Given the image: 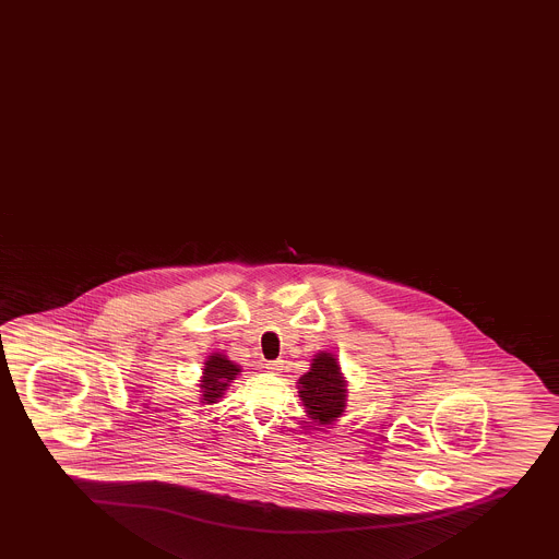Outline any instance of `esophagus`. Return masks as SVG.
<instances>
[{
  "label": "esophagus",
  "instance_id": "esophagus-1",
  "mask_svg": "<svg viewBox=\"0 0 559 559\" xmlns=\"http://www.w3.org/2000/svg\"><path fill=\"white\" fill-rule=\"evenodd\" d=\"M266 369H272V371H280L283 368V360H269L265 364Z\"/></svg>",
  "mask_w": 559,
  "mask_h": 559
}]
</instances>
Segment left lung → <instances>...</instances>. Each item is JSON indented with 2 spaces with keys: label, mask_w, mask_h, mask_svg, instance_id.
<instances>
[{
  "label": "left lung",
  "mask_w": 559,
  "mask_h": 559,
  "mask_svg": "<svg viewBox=\"0 0 559 559\" xmlns=\"http://www.w3.org/2000/svg\"><path fill=\"white\" fill-rule=\"evenodd\" d=\"M299 396L307 407L308 418L319 425H330L343 416L346 407V382L338 368L337 358L330 353H319L312 369L299 378Z\"/></svg>",
  "instance_id": "left-lung-1"
}]
</instances>
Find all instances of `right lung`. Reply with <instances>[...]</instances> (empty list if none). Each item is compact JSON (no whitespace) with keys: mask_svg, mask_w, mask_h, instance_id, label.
Segmentation results:
<instances>
[{"mask_svg":"<svg viewBox=\"0 0 559 559\" xmlns=\"http://www.w3.org/2000/svg\"><path fill=\"white\" fill-rule=\"evenodd\" d=\"M238 372L240 368L231 360H227L226 355L213 353L206 360L204 377L201 380L202 400H204L202 403H216Z\"/></svg>","mask_w":559,"mask_h":559,"instance_id":"add662e5","label":"right lung"}]
</instances>
